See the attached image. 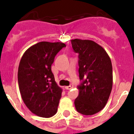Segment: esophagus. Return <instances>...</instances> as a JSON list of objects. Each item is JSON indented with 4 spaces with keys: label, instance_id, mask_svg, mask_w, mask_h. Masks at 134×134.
I'll return each mask as SVG.
<instances>
[{
    "label": "esophagus",
    "instance_id": "1",
    "mask_svg": "<svg viewBox=\"0 0 134 134\" xmlns=\"http://www.w3.org/2000/svg\"><path fill=\"white\" fill-rule=\"evenodd\" d=\"M72 88H73V85H72V84L68 86H65V88H66L67 90H70Z\"/></svg>",
    "mask_w": 134,
    "mask_h": 134
}]
</instances>
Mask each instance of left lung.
Instances as JSON below:
<instances>
[{"instance_id":"1","label":"left lung","mask_w":134,"mask_h":134,"mask_svg":"<svg viewBox=\"0 0 134 134\" xmlns=\"http://www.w3.org/2000/svg\"><path fill=\"white\" fill-rule=\"evenodd\" d=\"M74 53L79 55V93L74 100L77 112L92 115L105 106L112 88L111 60L100 45L90 40H71Z\"/></svg>"}]
</instances>
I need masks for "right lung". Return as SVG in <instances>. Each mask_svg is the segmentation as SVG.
<instances>
[{
    "label": "right lung",
    "instance_id": "1",
    "mask_svg": "<svg viewBox=\"0 0 134 134\" xmlns=\"http://www.w3.org/2000/svg\"><path fill=\"white\" fill-rule=\"evenodd\" d=\"M63 43L42 41L24 53L18 68V84L24 104L39 117H53L58 111L62 88L55 81L51 65Z\"/></svg>",
    "mask_w": 134,
    "mask_h": 134
}]
</instances>
